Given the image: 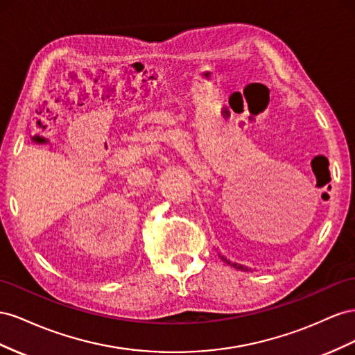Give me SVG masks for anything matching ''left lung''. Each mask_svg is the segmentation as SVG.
<instances>
[{
	"label": "left lung",
	"instance_id": "1",
	"mask_svg": "<svg viewBox=\"0 0 355 355\" xmlns=\"http://www.w3.org/2000/svg\"><path fill=\"white\" fill-rule=\"evenodd\" d=\"M218 257L225 261V263H227L229 266H232V268H235L236 270H242V272H252L251 270V268H248V266H244V265H239V263H236V261H230L227 257H225V256H221L220 252H218Z\"/></svg>",
	"mask_w": 355,
	"mask_h": 355
}]
</instances>
